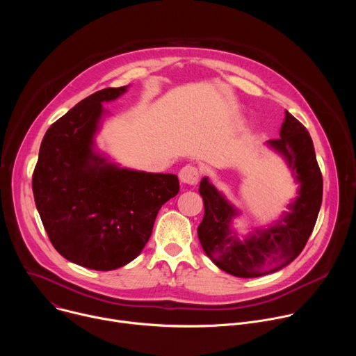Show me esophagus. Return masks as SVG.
I'll return each instance as SVG.
<instances>
[{
    "label": "esophagus",
    "instance_id": "obj_1",
    "mask_svg": "<svg viewBox=\"0 0 356 356\" xmlns=\"http://www.w3.org/2000/svg\"><path fill=\"white\" fill-rule=\"evenodd\" d=\"M179 177H180L181 183H184L187 186H195L198 181V177H200V170L193 165H187V166L181 168Z\"/></svg>",
    "mask_w": 356,
    "mask_h": 356
}]
</instances>
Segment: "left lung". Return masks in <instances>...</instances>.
<instances>
[{
    "label": "left lung",
    "mask_w": 356,
    "mask_h": 356,
    "mask_svg": "<svg viewBox=\"0 0 356 356\" xmlns=\"http://www.w3.org/2000/svg\"><path fill=\"white\" fill-rule=\"evenodd\" d=\"M268 143L286 158L300 181L298 197L276 225L239 239L229 229L236 210L207 177L198 188L204 201V218L197 228L201 246L221 270L236 277L265 276L294 261L306 246L321 207L323 176L306 127L286 111L280 138Z\"/></svg>",
    "instance_id": "8db88e82"
}]
</instances>
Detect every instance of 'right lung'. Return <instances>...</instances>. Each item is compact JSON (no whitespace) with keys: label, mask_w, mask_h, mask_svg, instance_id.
Instances as JSON below:
<instances>
[{"label":"right lung","mask_w":356,"mask_h":356,"mask_svg":"<svg viewBox=\"0 0 356 356\" xmlns=\"http://www.w3.org/2000/svg\"><path fill=\"white\" fill-rule=\"evenodd\" d=\"M124 87L99 90L50 125L32 176L35 204L55 249L67 261L113 270L134 261L156 216L179 193L176 175L121 169L92 152L104 110Z\"/></svg>","instance_id":"right-lung-1"}]
</instances>
